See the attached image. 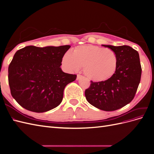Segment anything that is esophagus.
Returning <instances> with one entry per match:
<instances>
[{
  "label": "esophagus",
  "instance_id": "esophagus-1",
  "mask_svg": "<svg viewBox=\"0 0 154 154\" xmlns=\"http://www.w3.org/2000/svg\"><path fill=\"white\" fill-rule=\"evenodd\" d=\"M81 78H82V76L80 75V74H78V75H77V78H76V80H80V79Z\"/></svg>",
  "mask_w": 154,
  "mask_h": 154
}]
</instances>
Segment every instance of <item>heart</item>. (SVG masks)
I'll list each match as a JSON object with an SVG mask.
<instances>
[{
  "label": "heart",
  "mask_w": 154,
  "mask_h": 154,
  "mask_svg": "<svg viewBox=\"0 0 154 154\" xmlns=\"http://www.w3.org/2000/svg\"><path fill=\"white\" fill-rule=\"evenodd\" d=\"M118 63L114 51L93 45L78 46L72 53L67 51L62 58V63L68 71L76 72L83 67L85 76L96 82H105L112 77Z\"/></svg>",
  "instance_id": "obj_1"
}]
</instances>
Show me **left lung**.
I'll return each instance as SVG.
<instances>
[{"label": "left lung", "instance_id": "1", "mask_svg": "<svg viewBox=\"0 0 154 154\" xmlns=\"http://www.w3.org/2000/svg\"><path fill=\"white\" fill-rule=\"evenodd\" d=\"M117 55L118 67L109 80L93 82L85 91L87 101L96 108L105 111H114L132 101L141 80V66L136 50L128 45H103Z\"/></svg>", "mask_w": 154, "mask_h": 154}]
</instances>
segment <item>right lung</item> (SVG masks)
Segmentation results:
<instances>
[{
    "label": "right lung",
    "instance_id": "1",
    "mask_svg": "<svg viewBox=\"0 0 154 154\" xmlns=\"http://www.w3.org/2000/svg\"><path fill=\"white\" fill-rule=\"evenodd\" d=\"M70 48L29 45L17 51L8 67V82L11 96L23 108L44 112L61 103L65 87L76 78L60 68Z\"/></svg>",
    "mask_w": 154,
    "mask_h": 154
}]
</instances>
